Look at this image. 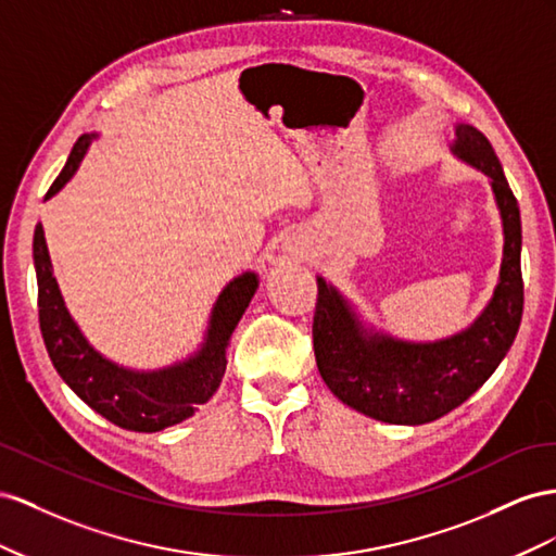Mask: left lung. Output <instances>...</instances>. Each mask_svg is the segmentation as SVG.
<instances>
[{
  "mask_svg": "<svg viewBox=\"0 0 556 556\" xmlns=\"http://www.w3.org/2000/svg\"><path fill=\"white\" fill-rule=\"evenodd\" d=\"M452 153L491 179L503 220V261L489 305L466 330L435 342H405L363 326L336 287L316 277L314 356L326 387L377 421L419 426L468 401L510 352L525 309L521 218L489 139L456 125Z\"/></svg>",
  "mask_w": 556,
  "mask_h": 556,
  "instance_id": "8db88e82",
  "label": "left lung"
}]
</instances>
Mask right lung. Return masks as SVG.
<instances>
[{
	"label": "right lung",
	"mask_w": 556,
	"mask_h": 556,
	"mask_svg": "<svg viewBox=\"0 0 556 556\" xmlns=\"http://www.w3.org/2000/svg\"><path fill=\"white\" fill-rule=\"evenodd\" d=\"M94 137L98 135H81L76 139L65 167L46 193V200L53 198L74 177ZM31 253H35L37 269L39 326L43 344L49 349L58 375L98 415L125 428V431L155 433L193 417L195 409L216 393L226 372V349L232 330L240 324L244 309L258 289L256 273H242L218 293L204 342L193 356L163 370L141 372L123 368L94 352L84 332L78 330L53 277L41 224L35 228Z\"/></svg>",
	"instance_id": "right-lung-1"
}]
</instances>
